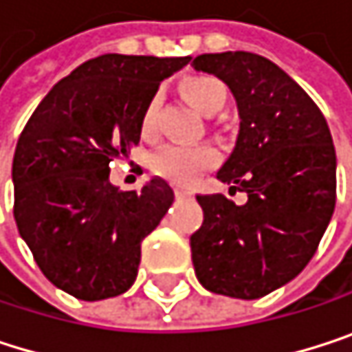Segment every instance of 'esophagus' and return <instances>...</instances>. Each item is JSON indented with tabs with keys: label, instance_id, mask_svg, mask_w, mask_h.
Here are the masks:
<instances>
[{
	"label": "esophagus",
	"instance_id": "34e87169",
	"mask_svg": "<svg viewBox=\"0 0 352 352\" xmlns=\"http://www.w3.org/2000/svg\"><path fill=\"white\" fill-rule=\"evenodd\" d=\"M175 196H177L179 200H184V198H192V192L184 190V188H175Z\"/></svg>",
	"mask_w": 352,
	"mask_h": 352
}]
</instances>
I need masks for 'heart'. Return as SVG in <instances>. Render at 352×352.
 Returning a JSON list of instances; mask_svg holds the SVG:
<instances>
[{
	"label": "heart",
	"mask_w": 352,
	"mask_h": 352,
	"mask_svg": "<svg viewBox=\"0 0 352 352\" xmlns=\"http://www.w3.org/2000/svg\"><path fill=\"white\" fill-rule=\"evenodd\" d=\"M182 92L192 107H196L204 115H217L227 102L225 84L206 74L190 76L182 82ZM156 111L158 96H152L140 117V129L144 135H150L156 127ZM219 162V152L210 144H164L150 156V168L160 177L179 184L192 186L200 175L212 168Z\"/></svg>",
	"instance_id": "obj_1"
}]
</instances>
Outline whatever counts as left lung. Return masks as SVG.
<instances>
[{"instance_id": "1", "label": "left lung", "mask_w": 352, "mask_h": 352, "mask_svg": "<svg viewBox=\"0 0 352 352\" xmlns=\"http://www.w3.org/2000/svg\"><path fill=\"white\" fill-rule=\"evenodd\" d=\"M192 65L223 80L237 100V142L217 177L248 194L243 206L223 194L198 196L196 276L217 295L260 299L293 280L326 233L336 204L332 135L309 94L270 59L227 51Z\"/></svg>"}]
</instances>
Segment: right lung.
I'll use <instances>...</instances> for the list:
<instances>
[{
    "instance_id": "1",
    "label": "right lung",
    "mask_w": 352,
    "mask_h": 352,
    "mask_svg": "<svg viewBox=\"0 0 352 352\" xmlns=\"http://www.w3.org/2000/svg\"><path fill=\"white\" fill-rule=\"evenodd\" d=\"M192 57L107 53L59 80L24 125L12 162L14 219L41 272L82 301L125 293L142 239L173 204L160 177L119 192L109 162L140 142L158 84Z\"/></svg>"
}]
</instances>
